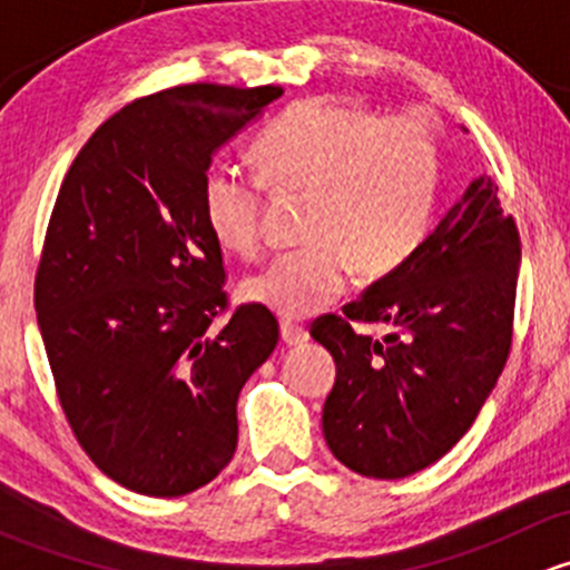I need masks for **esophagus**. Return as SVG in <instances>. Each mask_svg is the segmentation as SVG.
<instances>
[{"label":"esophagus","instance_id":"34e87169","mask_svg":"<svg viewBox=\"0 0 570 570\" xmlns=\"http://www.w3.org/2000/svg\"><path fill=\"white\" fill-rule=\"evenodd\" d=\"M281 338H284L286 344H303L308 342V331L303 325H297V322L284 320L281 322Z\"/></svg>","mask_w":570,"mask_h":570}]
</instances>
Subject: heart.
Here are the masks:
<instances>
[{
  "label": "heart",
  "mask_w": 570,
  "mask_h": 570,
  "mask_svg": "<svg viewBox=\"0 0 570 570\" xmlns=\"http://www.w3.org/2000/svg\"><path fill=\"white\" fill-rule=\"evenodd\" d=\"M258 176L212 165L200 181L209 232L226 250L264 245V193H308L306 248L281 253L245 281V297L281 317H312L350 284L396 273L422 248L441 187V146L413 112L377 118L361 105L292 101L253 146Z\"/></svg>",
  "instance_id": "obj_1"
}]
</instances>
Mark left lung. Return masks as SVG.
<instances>
[{
    "label": "left lung",
    "mask_w": 570,
    "mask_h": 570,
    "mask_svg": "<svg viewBox=\"0 0 570 570\" xmlns=\"http://www.w3.org/2000/svg\"><path fill=\"white\" fill-rule=\"evenodd\" d=\"M519 262V226L482 174L411 262L314 320L312 336L336 361L322 433L347 469L400 480L463 439L508 364ZM355 321L390 333L364 337Z\"/></svg>",
    "instance_id": "1"
}]
</instances>
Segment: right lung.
I'll return each instance as SVG.
<instances>
[{
  "mask_svg": "<svg viewBox=\"0 0 570 570\" xmlns=\"http://www.w3.org/2000/svg\"><path fill=\"white\" fill-rule=\"evenodd\" d=\"M281 94L198 82L135 99L57 193L36 273L57 400L90 461L142 497H184L232 463L239 392L278 344L269 308L228 312L200 181Z\"/></svg>",
  "mask_w": 570,
  "mask_h": 570,
  "instance_id": "add662e5",
  "label": "right lung"
}]
</instances>
